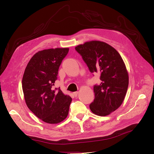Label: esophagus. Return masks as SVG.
Wrapping results in <instances>:
<instances>
[{"label": "esophagus", "instance_id": "obj_1", "mask_svg": "<svg viewBox=\"0 0 154 154\" xmlns=\"http://www.w3.org/2000/svg\"><path fill=\"white\" fill-rule=\"evenodd\" d=\"M78 91L73 92V94H74V96H76V97L78 96Z\"/></svg>", "mask_w": 154, "mask_h": 154}]
</instances>
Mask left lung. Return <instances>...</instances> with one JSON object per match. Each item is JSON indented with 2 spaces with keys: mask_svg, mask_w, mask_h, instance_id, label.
<instances>
[{
  "mask_svg": "<svg viewBox=\"0 0 154 154\" xmlns=\"http://www.w3.org/2000/svg\"><path fill=\"white\" fill-rule=\"evenodd\" d=\"M91 72L100 75L101 83L94 86V100L90 104L92 113L106 116L123 103L128 86V74L119 53L103 42H87L75 48Z\"/></svg>",
  "mask_w": 154,
  "mask_h": 154,
  "instance_id": "obj_1",
  "label": "left lung"
}]
</instances>
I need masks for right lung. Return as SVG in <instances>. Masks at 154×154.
I'll list each match as a JSON object with an SVG mask.
<instances>
[{"mask_svg":"<svg viewBox=\"0 0 154 154\" xmlns=\"http://www.w3.org/2000/svg\"><path fill=\"white\" fill-rule=\"evenodd\" d=\"M69 48L40 51L27 63L22 78L26 103L36 117L49 124L62 122L67 118L72 98L53 86L57 80L59 67Z\"/></svg>","mask_w":154,"mask_h":154,"instance_id":"add662e5","label":"right lung"}]
</instances>
